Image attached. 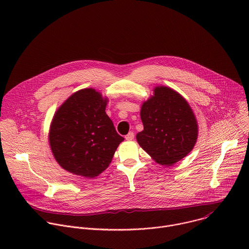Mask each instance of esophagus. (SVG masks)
Listing matches in <instances>:
<instances>
[{"mask_svg": "<svg viewBox=\"0 0 249 249\" xmlns=\"http://www.w3.org/2000/svg\"><path fill=\"white\" fill-rule=\"evenodd\" d=\"M134 137H135L134 133H133V132H129V133L125 136V139H126L127 141H131V140L134 139Z\"/></svg>", "mask_w": 249, "mask_h": 249, "instance_id": "esophagus-1", "label": "esophagus"}]
</instances>
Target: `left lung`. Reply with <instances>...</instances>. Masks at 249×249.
Returning a JSON list of instances; mask_svg holds the SVG:
<instances>
[{
    "label": "left lung",
    "mask_w": 249,
    "mask_h": 249,
    "mask_svg": "<svg viewBox=\"0 0 249 249\" xmlns=\"http://www.w3.org/2000/svg\"><path fill=\"white\" fill-rule=\"evenodd\" d=\"M154 91L141 107L144 130L136 138L158 163L168 166L192 151L198 125L190 105L178 92L162 86Z\"/></svg>",
    "instance_id": "left-lung-1"
}]
</instances>
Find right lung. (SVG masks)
Masks as SVG:
<instances>
[{
  "instance_id": "1",
  "label": "right lung",
  "mask_w": 249,
  "mask_h": 249,
  "mask_svg": "<svg viewBox=\"0 0 249 249\" xmlns=\"http://www.w3.org/2000/svg\"><path fill=\"white\" fill-rule=\"evenodd\" d=\"M108 99L93 89L71 95L56 111L49 143L57 162L67 171L87 178L108 167L124 140L105 112Z\"/></svg>"
}]
</instances>
